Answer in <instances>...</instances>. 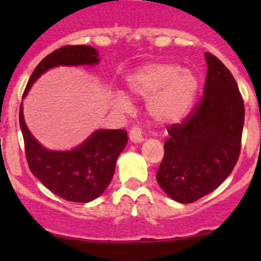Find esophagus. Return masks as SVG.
I'll list each match as a JSON object with an SVG mask.
<instances>
[{"instance_id": "obj_1", "label": "esophagus", "mask_w": 261, "mask_h": 261, "mask_svg": "<svg viewBox=\"0 0 261 261\" xmlns=\"http://www.w3.org/2000/svg\"><path fill=\"white\" fill-rule=\"evenodd\" d=\"M130 140L133 143H141L144 140L143 138V131H141L140 127L138 126H134L130 130Z\"/></svg>"}]
</instances>
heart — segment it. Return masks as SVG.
Segmentation results:
<instances>
[{
    "label": "heart",
    "mask_w": 261,
    "mask_h": 261,
    "mask_svg": "<svg viewBox=\"0 0 261 261\" xmlns=\"http://www.w3.org/2000/svg\"><path fill=\"white\" fill-rule=\"evenodd\" d=\"M128 88L138 97L147 99L146 109L156 122L175 123L191 111L198 92V80L188 69L173 63L146 65L128 80ZM120 103L128 101L120 97Z\"/></svg>",
    "instance_id": "1"
}]
</instances>
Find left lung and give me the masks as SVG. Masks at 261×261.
<instances>
[{"mask_svg": "<svg viewBox=\"0 0 261 261\" xmlns=\"http://www.w3.org/2000/svg\"><path fill=\"white\" fill-rule=\"evenodd\" d=\"M203 96L181 123L168 127L164 158L156 172L163 191L192 203L215 191L238 163L245 120L243 96L230 70L206 53Z\"/></svg>", "mask_w": 261, "mask_h": 261, "instance_id": "left-lung-1", "label": "left lung"}]
</instances>
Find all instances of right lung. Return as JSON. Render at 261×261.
Segmentation results:
<instances>
[{"label": "right lung", "instance_id": "obj_1", "mask_svg": "<svg viewBox=\"0 0 261 261\" xmlns=\"http://www.w3.org/2000/svg\"><path fill=\"white\" fill-rule=\"evenodd\" d=\"M99 62L98 51L87 45H65L46 55L34 69L22 98L34 82L58 65H94ZM20 127L25 154L31 173L50 192L70 202L87 203L101 196L115 173L116 160L127 144L125 130H97L75 149L54 151L35 140L23 120L20 106Z\"/></svg>", "mask_w": 261, "mask_h": 261}]
</instances>
